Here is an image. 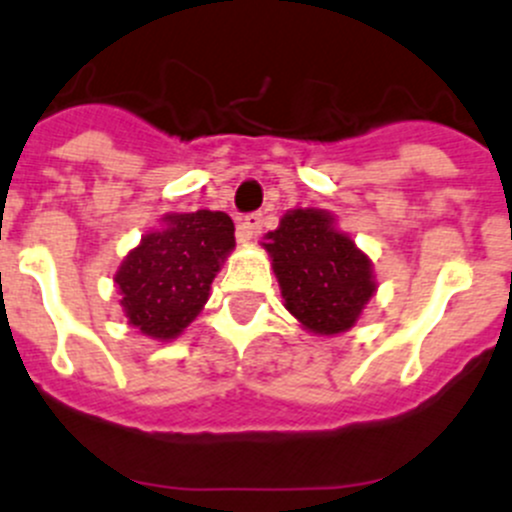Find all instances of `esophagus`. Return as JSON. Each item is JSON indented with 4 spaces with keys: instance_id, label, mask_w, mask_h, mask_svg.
Segmentation results:
<instances>
[{
    "instance_id": "obj_1",
    "label": "esophagus",
    "mask_w": 512,
    "mask_h": 512,
    "mask_svg": "<svg viewBox=\"0 0 512 512\" xmlns=\"http://www.w3.org/2000/svg\"><path fill=\"white\" fill-rule=\"evenodd\" d=\"M261 229H263L261 214H246L244 219L239 221V229H236V234H239L241 241H249V239H254V236L261 234Z\"/></svg>"
}]
</instances>
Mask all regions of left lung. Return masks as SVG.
I'll use <instances>...</instances> for the list:
<instances>
[{"instance_id": "obj_1", "label": "left lung", "mask_w": 512, "mask_h": 512, "mask_svg": "<svg viewBox=\"0 0 512 512\" xmlns=\"http://www.w3.org/2000/svg\"><path fill=\"white\" fill-rule=\"evenodd\" d=\"M266 239L286 308L308 331L331 336L356 323L376 291L371 261L326 211H291Z\"/></svg>"}]
</instances>
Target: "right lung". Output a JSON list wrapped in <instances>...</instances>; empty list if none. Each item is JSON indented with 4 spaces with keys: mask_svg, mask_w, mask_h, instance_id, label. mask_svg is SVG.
Listing matches in <instances>:
<instances>
[{
    "mask_svg": "<svg viewBox=\"0 0 512 512\" xmlns=\"http://www.w3.org/2000/svg\"><path fill=\"white\" fill-rule=\"evenodd\" d=\"M166 221L169 226L146 234L116 273L129 323L161 341L194 321L221 261L236 246L234 221L224 211L174 214Z\"/></svg>",
    "mask_w": 512,
    "mask_h": 512,
    "instance_id": "right-lung-1",
    "label": "right lung"
}]
</instances>
